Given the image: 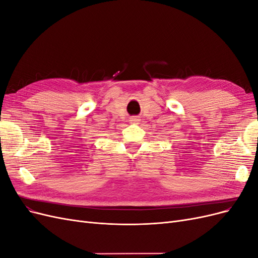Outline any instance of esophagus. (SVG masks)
<instances>
[{"label":"esophagus","instance_id":"34e87169","mask_svg":"<svg viewBox=\"0 0 258 258\" xmlns=\"http://www.w3.org/2000/svg\"><path fill=\"white\" fill-rule=\"evenodd\" d=\"M130 121L131 122H139L140 117L139 116H132V117H130Z\"/></svg>","mask_w":258,"mask_h":258}]
</instances>
